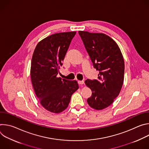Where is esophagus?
<instances>
[{
  "label": "esophagus",
  "instance_id": "esophagus-1",
  "mask_svg": "<svg viewBox=\"0 0 149 149\" xmlns=\"http://www.w3.org/2000/svg\"><path fill=\"white\" fill-rule=\"evenodd\" d=\"M78 83L79 85H82V84H84V81H78Z\"/></svg>",
  "mask_w": 149,
  "mask_h": 149
}]
</instances>
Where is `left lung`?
<instances>
[{
    "instance_id": "left-lung-1",
    "label": "left lung",
    "mask_w": 149,
    "mask_h": 149,
    "mask_svg": "<svg viewBox=\"0 0 149 149\" xmlns=\"http://www.w3.org/2000/svg\"><path fill=\"white\" fill-rule=\"evenodd\" d=\"M93 67L99 71L97 79H87L86 86L92 92L87 100L94 109L109 107L119 95L124 75V61L116 42L104 33L79 31Z\"/></svg>"
}]
</instances>
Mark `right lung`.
Masks as SVG:
<instances>
[{"label": "right lung", "instance_id": "add662e5", "mask_svg": "<svg viewBox=\"0 0 149 149\" xmlns=\"http://www.w3.org/2000/svg\"><path fill=\"white\" fill-rule=\"evenodd\" d=\"M76 32L55 33L40 41L33 54L31 77L36 97L48 111L59 113L68 106L78 88L76 81L57 77Z\"/></svg>", "mask_w": 149, "mask_h": 149}]
</instances>
